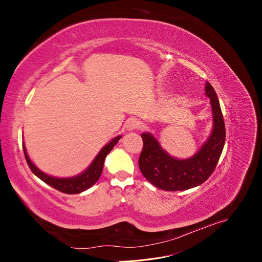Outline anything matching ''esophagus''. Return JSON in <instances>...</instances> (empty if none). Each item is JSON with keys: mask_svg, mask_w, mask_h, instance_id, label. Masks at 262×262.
Wrapping results in <instances>:
<instances>
[{"mask_svg": "<svg viewBox=\"0 0 262 262\" xmlns=\"http://www.w3.org/2000/svg\"><path fill=\"white\" fill-rule=\"evenodd\" d=\"M140 121L136 118H131L129 119L128 121L125 122V129L128 131H133V130H137L140 128Z\"/></svg>", "mask_w": 262, "mask_h": 262, "instance_id": "34e87169", "label": "esophagus"}]
</instances>
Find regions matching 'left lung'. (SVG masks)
I'll return each instance as SVG.
<instances>
[{"label":"left lung","instance_id":"obj_1","mask_svg":"<svg viewBox=\"0 0 262 262\" xmlns=\"http://www.w3.org/2000/svg\"><path fill=\"white\" fill-rule=\"evenodd\" d=\"M204 90L212 107L213 129L193 156L186 160L172 157L153 134L142 133L143 149L139 158V167L143 176L157 188L166 191L191 189L203 184L216 167L225 144V124L215 91L209 82L205 83Z\"/></svg>","mask_w":262,"mask_h":262}]
</instances>
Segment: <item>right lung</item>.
I'll use <instances>...</instances> for the list:
<instances>
[{"mask_svg":"<svg viewBox=\"0 0 262 262\" xmlns=\"http://www.w3.org/2000/svg\"><path fill=\"white\" fill-rule=\"evenodd\" d=\"M120 139H121V136H118L110 141L108 144H106L104 147H102L99 150V153L96 155V157L94 158L92 164L89 166V168H86L83 172L80 173V175L68 177V178L53 177L48 175V173L41 171L33 162L30 161V158L26 152L25 144L24 143H23V148H24V154H25L26 162L29 166L30 170L33 171L39 179H41L43 182H46L47 185L51 186L52 188L59 190V191L63 193L75 194V193H81L85 191V190L90 189L92 186L96 184L101 175L102 168H104L106 156L109 154L110 150L114 148V146L118 143V141Z\"/></svg>","mask_w":262,"mask_h":262,"instance_id":"obj_1","label":"right lung"}]
</instances>
